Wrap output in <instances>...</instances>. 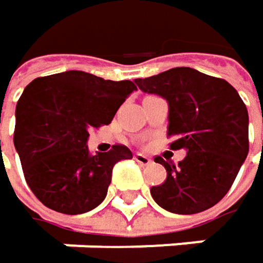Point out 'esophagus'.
I'll use <instances>...</instances> for the list:
<instances>
[{
    "label": "esophagus",
    "instance_id": "obj_1",
    "mask_svg": "<svg viewBox=\"0 0 263 263\" xmlns=\"http://www.w3.org/2000/svg\"><path fill=\"white\" fill-rule=\"evenodd\" d=\"M134 159H135L140 165H149V164H152V159H151L149 156L143 155V154H135V155H134Z\"/></svg>",
    "mask_w": 263,
    "mask_h": 263
}]
</instances>
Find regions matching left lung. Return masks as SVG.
<instances>
[{"instance_id": "left-lung-1", "label": "left lung", "mask_w": 263, "mask_h": 263, "mask_svg": "<svg viewBox=\"0 0 263 263\" xmlns=\"http://www.w3.org/2000/svg\"><path fill=\"white\" fill-rule=\"evenodd\" d=\"M138 88L168 104L172 151L186 156L178 165L156 158L167 170L151 194L173 214H197L220 202L249 154V112L230 84L191 67H175L135 80Z\"/></svg>"}]
</instances>
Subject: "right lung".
I'll return each instance as SVG.
<instances>
[{"instance_id": "1", "label": "right lung", "mask_w": 263, "mask_h": 263, "mask_svg": "<svg viewBox=\"0 0 263 263\" xmlns=\"http://www.w3.org/2000/svg\"><path fill=\"white\" fill-rule=\"evenodd\" d=\"M137 90L132 81H111L83 70L36 78L16 105L13 143L24 176L37 199L61 214L77 215L107 197L112 167L131 159L126 146L91 155L88 131L109 125Z\"/></svg>"}]
</instances>
